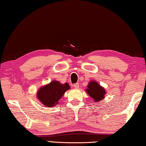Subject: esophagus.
I'll list each match as a JSON object with an SVG mask.
<instances>
[{
    "label": "esophagus",
    "instance_id": "1",
    "mask_svg": "<svg viewBox=\"0 0 146 146\" xmlns=\"http://www.w3.org/2000/svg\"><path fill=\"white\" fill-rule=\"evenodd\" d=\"M73 86H74V88H79V84L78 83H76V84H74V85H73Z\"/></svg>",
    "mask_w": 146,
    "mask_h": 146
}]
</instances>
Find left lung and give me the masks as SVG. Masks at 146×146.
I'll use <instances>...</instances> for the list:
<instances>
[{"mask_svg":"<svg viewBox=\"0 0 146 146\" xmlns=\"http://www.w3.org/2000/svg\"><path fill=\"white\" fill-rule=\"evenodd\" d=\"M86 92L93 98L95 102H100L101 100L104 98L106 95V90L104 88L98 84L96 81L91 80L89 82Z\"/></svg>","mask_w":146,"mask_h":146,"instance_id":"left-lung-1","label":"left lung"}]
</instances>
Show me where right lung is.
Here are the masks:
<instances>
[{
	"instance_id": "right-lung-1",
	"label": "right lung",
	"mask_w": 146,
	"mask_h": 146,
	"mask_svg": "<svg viewBox=\"0 0 146 146\" xmlns=\"http://www.w3.org/2000/svg\"><path fill=\"white\" fill-rule=\"evenodd\" d=\"M70 89L68 83L61 84L58 81L53 80L39 89L36 93V97L45 106L53 107L58 104V100Z\"/></svg>"
}]
</instances>
